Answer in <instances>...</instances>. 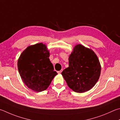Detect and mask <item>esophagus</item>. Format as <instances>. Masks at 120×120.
<instances>
[{
	"instance_id": "1",
	"label": "esophagus",
	"mask_w": 120,
	"mask_h": 120,
	"mask_svg": "<svg viewBox=\"0 0 120 120\" xmlns=\"http://www.w3.org/2000/svg\"><path fill=\"white\" fill-rule=\"evenodd\" d=\"M62 70H60V71H58L57 72L59 73V74H61V72H62Z\"/></svg>"
}]
</instances>
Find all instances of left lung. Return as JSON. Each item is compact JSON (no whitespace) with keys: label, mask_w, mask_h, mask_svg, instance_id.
<instances>
[{"label":"left lung","mask_w":120,"mask_h":120,"mask_svg":"<svg viewBox=\"0 0 120 120\" xmlns=\"http://www.w3.org/2000/svg\"><path fill=\"white\" fill-rule=\"evenodd\" d=\"M61 74L73 91L85 92L92 89L99 80L101 64L94 51L79 44L69 56V67Z\"/></svg>","instance_id":"1"}]
</instances>
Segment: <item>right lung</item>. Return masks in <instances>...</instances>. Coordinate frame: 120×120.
I'll return each instance as SVG.
<instances>
[{"mask_svg":"<svg viewBox=\"0 0 120 120\" xmlns=\"http://www.w3.org/2000/svg\"><path fill=\"white\" fill-rule=\"evenodd\" d=\"M47 46L42 43L30 45L18 59L17 66L19 74L28 88L41 92L48 88L57 75L49 59Z\"/></svg>","mask_w":120,"mask_h":120,"instance_id":"right-lung-1","label":"right lung"}]
</instances>
